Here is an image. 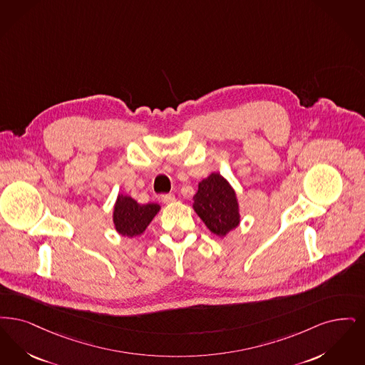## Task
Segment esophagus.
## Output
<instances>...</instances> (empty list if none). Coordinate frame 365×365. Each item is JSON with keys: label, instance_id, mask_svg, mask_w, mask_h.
Returning a JSON list of instances; mask_svg holds the SVG:
<instances>
[{"label": "esophagus", "instance_id": "34e87169", "mask_svg": "<svg viewBox=\"0 0 365 365\" xmlns=\"http://www.w3.org/2000/svg\"><path fill=\"white\" fill-rule=\"evenodd\" d=\"M160 200L165 203V205H169V203H173L175 200V196L173 193H163L160 196Z\"/></svg>", "mask_w": 365, "mask_h": 365}]
</instances>
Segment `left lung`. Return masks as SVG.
Listing matches in <instances>:
<instances>
[{
  "mask_svg": "<svg viewBox=\"0 0 365 365\" xmlns=\"http://www.w3.org/2000/svg\"><path fill=\"white\" fill-rule=\"evenodd\" d=\"M193 200L196 214L214 235L223 237L237 227L240 214L236 193L222 175L212 173L202 180Z\"/></svg>",
  "mask_w": 365,
  "mask_h": 365,
  "instance_id": "left-lung-1",
  "label": "left lung"
}]
</instances>
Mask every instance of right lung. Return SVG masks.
<instances>
[{"instance_id":"add662e5","label":"right lung","mask_w":365,"mask_h":365,"mask_svg":"<svg viewBox=\"0 0 365 365\" xmlns=\"http://www.w3.org/2000/svg\"><path fill=\"white\" fill-rule=\"evenodd\" d=\"M158 211L159 206L155 203L139 205L132 197L120 195L117 197L113 214L115 230L125 237L139 236Z\"/></svg>"}]
</instances>
